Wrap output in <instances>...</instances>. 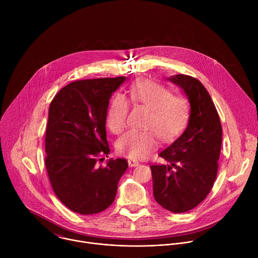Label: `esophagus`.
<instances>
[{
    "label": "esophagus",
    "mask_w": 258,
    "mask_h": 258,
    "mask_svg": "<svg viewBox=\"0 0 258 258\" xmlns=\"http://www.w3.org/2000/svg\"><path fill=\"white\" fill-rule=\"evenodd\" d=\"M127 163H128V165H130L131 167H136V166H138V165L140 164L137 160H134V159H128V160H127Z\"/></svg>",
    "instance_id": "esophagus-1"
}]
</instances>
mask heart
Segmentation results:
<instances>
[{"mask_svg":"<svg viewBox=\"0 0 258 258\" xmlns=\"http://www.w3.org/2000/svg\"><path fill=\"white\" fill-rule=\"evenodd\" d=\"M128 94L135 104L150 109L145 127L155 132L161 141H170L185 127L189 117L188 102L180 96L171 95L166 87L140 81L130 88ZM128 110L130 103L121 94H116L110 101L106 122L113 134L118 135L126 127ZM156 146V137L151 131H130L117 141L116 150L120 155L140 160L148 157Z\"/></svg>","mask_w":258,"mask_h":258,"instance_id":"b5f03b06","label":"heart"}]
</instances>
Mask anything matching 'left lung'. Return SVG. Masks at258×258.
I'll use <instances>...</instances> for the list:
<instances>
[{"mask_svg":"<svg viewBox=\"0 0 258 258\" xmlns=\"http://www.w3.org/2000/svg\"><path fill=\"white\" fill-rule=\"evenodd\" d=\"M166 81L179 87L190 104L188 125L159 156L166 165H151L153 194L163 208L186 212L200 204L210 192L218 168L222 124L215 106L196 79L176 75Z\"/></svg>","mask_w":258,"mask_h":258,"instance_id":"left-lung-1","label":"left lung"}]
</instances>
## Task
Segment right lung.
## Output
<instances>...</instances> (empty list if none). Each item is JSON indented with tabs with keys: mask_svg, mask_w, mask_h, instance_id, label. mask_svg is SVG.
I'll list each match as a JSON object with an SVG mask.
<instances>
[{
	"mask_svg": "<svg viewBox=\"0 0 258 258\" xmlns=\"http://www.w3.org/2000/svg\"><path fill=\"white\" fill-rule=\"evenodd\" d=\"M125 80L73 82L50 104L45 164L56 196L77 213L95 214L111 205L128 167L120 158L96 165L100 154L110 152L105 128L109 100Z\"/></svg>",
	"mask_w": 258,
	"mask_h": 258,
	"instance_id": "1",
	"label": "right lung"
}]
</instances>
